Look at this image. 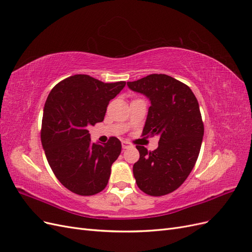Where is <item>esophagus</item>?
I'll use <instances>...</instances> for the list:
<instances>
[{
    "label": "esophagus",
    "instance_id": "34e87169",
    "mask_svg": "<svg viewBox=\"0 0 252 252\" xmlns=\"http://www.w3.org/2000/svg\"><path fill=\"white\" fill-rule=\"evenodd\" d=\"M130 146H131L130 143H128L127 141L122 142V147H123V149H127V148H129Z\"/></svg>",
    "mask_w": 252,
    "mask_h": 252
}]
</instances>
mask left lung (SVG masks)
I'll list each match as a JSON object with an SVG mask.
<instances>
[{
  "instance_id": "obj_1",
  "label": "left lung",
  "mask_w": 252,
  "mask_h": 252,
  "mask_svg": "<svg viewBox=\"0 0 252 252\" xmlns=\"http://www.w3.org/2000/svg\"><path fill=\"white\" fill-rule=\"evenodd\" d=\"M127 86L150 101L143 135L159 138L154 151L136 146V185L149 195L168 194L184 183L199 157L204 135L199 103L191 89L167 74H150Z\"/></svg>"
}]
</instances>
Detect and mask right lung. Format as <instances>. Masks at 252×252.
<instances>
[{
  "label": "right lung",
  "mask_w": 252,
  "mask_h": 252,
  "mask_svg": "<svg viewBox=\"0 0 252 252\" xmlns=\"http://www.w3.org/2000/svg\"><path fill=\"white\" fill-rule=\"evenodd\" d=\"M126 83H103L75 74L52 88L43 110L41 141L50 168L62 184L80 195H94L106 187L111 165L122 145L90 140L89 126L104 120L107 106Z\"/></svg>",
  "instance_id": "obj_1"
}]
</instances>
